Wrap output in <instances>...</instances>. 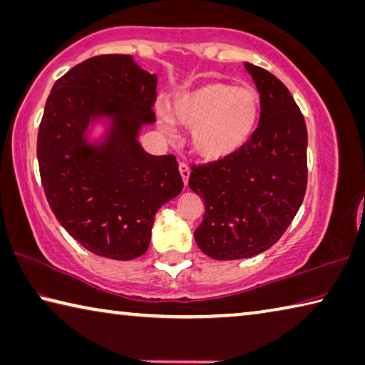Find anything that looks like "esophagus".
I'll return each mask as SVG.
<instances>
[{
	"instance_id": "obj_1",
	"label": "esophagus",
	"mask_w": 365,
	"mask_h": 365,
	"mask_svg": "<svg viewBox=\"0 0 365 365\" xmlns=\"http://www.w3.org/2000/svg\"><path fill=\"white\" fill-rule=\"evenodd\" d=\"M178 170H180V175L183 178V183L187 185L188 183V177H190V167L185 164V162H180V164H178Z\"/></svg>"
}]
</instances>
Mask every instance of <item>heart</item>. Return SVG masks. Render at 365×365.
<instances>
[{"label": "heart", "instance_id": "obj_1", "mask_svg": "<svg viewBox=\"0 0 365 365\" xmlns=\"http://www.w3.org/2000/svg\"><path fill=\"white\" fill-rule=\"evenodd\" d=\"M172 118L193 128L192 144L201 158L225 159L252 140L259 115V96L250 86L206 83L172 102Z\"/></svg>", "mask_w": 365, "mask_h": 365}]
</instances>
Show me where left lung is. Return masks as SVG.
<instances>
[{"instance_id":"obj_1","label":"left lung","mask_w":365,"mask_h":365,"mask_svg":"<svg viewBox=\"0 0 365 365\" xmlns=\"http://www.w3.org/2000/svg\"><path fill=\"white\" fill-rule=\"evenodd\" d=\"M259 92V123L239 153L192 164L188 187L205 200L195 230L214 259L268 250L292 222L307 188V128L291 92L266 69L245 63Z\"/></svg>"}]
</instances>
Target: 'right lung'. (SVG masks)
<instances>
[{
  "label": "right lung",
  "mask_w": 365,
  "mask_h": 365,
  "mask_svg": "<svg viewBox=\"0 0 365 365\" xmlns=\"http://www.w3.org/2000/svg\"><path fill=\"white\" fill-rule=\"evenodd\" d=\"M155 74L130 55H99L56 81L38 126L37 159L47 201L66 232L99 257L133 259L148 250L159 207L182 192L173 154L151 155L138 143L155 121ZM108 118L104 141L85 130Z\"/></svg>",
  "instance_id": "right-lung-1"
}]
</instances>
